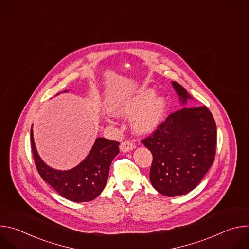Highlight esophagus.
Segmentation results:
<instances>
[{
    "label": "esophagus",
    "instance_id": "esophagus-1",
    "mask_svg": "<svg viewBox=\"0 0 249 249\" xmlns=\"http://www.w3.org/2000/svg\"><path fill=\"white\" fill-rule=\"evenodd\" d=\"M134 149H135V145L132 143L131 141H124L123 143L120 145V150L123 153H127Z\"/></svg>",
    "mask_w": 249,
    "mask_h": 249
}]
</instances>
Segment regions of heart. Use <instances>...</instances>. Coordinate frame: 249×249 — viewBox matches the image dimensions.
<instances>
[{"label": "heart", "mask_w": 249, "mask_h": 249, "mask_svg": "<svg viewBox=\"0 0 249 249\" xmlns=\"http://www.w3.org/2000/svg\"><path fill=\"white\" fill-rule=\"evenodd\" d=\"M166 107V100L163 96H156L154 89L145 88L116 106L115 113L119 116H134L133 130L140 135H149L161 124Z\"/></svg>", "instance_id": "1"}]
</instances>
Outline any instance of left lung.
Returning <instances> with one entry per match:
<instances>
[{
    "label": "left lung",
    "mask_w": 249,
    "mask_h": 249,
    "mask_svg": "<svg viewBox=\"0 0 249 249\" xmlns=\"http://www.w3.org/2000/svg\"><path fill=\"white\" fill-rule=\"evenodd\" d=\"M182 104L192 96L172 82ZM153 155L150 180L167 197L193 190L214 162L217 126L206 106L183 107L167 116L148 138L142 140Z\"/></svg>",
    "instance_id": "obj_1"
}]
</instances>
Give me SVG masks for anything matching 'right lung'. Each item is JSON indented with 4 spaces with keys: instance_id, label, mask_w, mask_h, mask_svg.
<instances>
[{
    "instance_id": "1",
    "label": "right lung",
    "mask_w": 249,
    "mask_h": 249,
    "mask_svg": "<svg viewBox=\"0 0 249 249\" xmlns=\"http://www.w3.org/2000/svg\"><path fill=\"white\" fill-rule=\"evenodd\" d=\"M30 138L34 162L42 179L61 196L74 202H89L102 192L108 178L110 164L119 154V142L97 138L89 154L79 165L69 170H57L48 166L39 157L34 144L32 127Z\"/></svg>"
}]
</instances>
